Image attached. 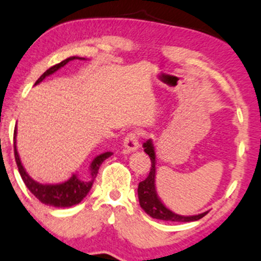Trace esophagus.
<instances>
[{"label": "esophagus", "mask_w": 261, "mask_h": 261, "mask_svg": "<svg viewBox=\"0 0 261 261\" xmlns=\"http://www.w3.org/2000/svg\"><path fill=\"white\" fill-rule=\"evenodd\" d=\"M140 147V133L134 131L128 133L124 139V150L125 153H131Z\"/></svg>", "instance_id": "obj_1"}]
</instances>
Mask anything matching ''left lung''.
I'll use <instances>...</instances> for the list:
<instances>
[{"mask_svg":"<svg viewBox=\"0 0 261 261\" xmlns=\"http://www.w3.org/2000/svg\"><path fill=\"white\" fill-rule=\"evenodd\" d=\"M144 152L149 155L150 158V171L148 176L141 181L139 184V202L141 208L147 213L153 219H159V220L164 221H178V222H190L196 221L202 219L203 216L208 214V212L202 213V214L193 215V216H182L178 214H175L171 210H169L166 206L161 202L155 192V152L154 147H153L152 141L148 140L146 143H143Z\"/></svg>","mask_w":261,"mask_h":261,"instance_id":"obj_1","label":"left lung"}]
</instances>
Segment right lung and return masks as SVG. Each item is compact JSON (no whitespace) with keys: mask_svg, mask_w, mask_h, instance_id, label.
I'll return each mask as SVG.
<instances>
[{"mask_svg":"<svg viewBox=\"0 0 261 261\" xmlns=\"http://www.w3.org/2000/svg\"><path fill=\"white\" fill-rule=\"evenodd\" d=\"M74 59L85 58L69 57L67 59H64L63 62L53 65V67L49 69H47L45 73L37 79L35 85L40 84L46 76L53 74L55 71H57L58 69L64 67L68 62L74 61ZM15 135H17V127L14 128V156L15 162H17L18 170H19V174L21 178H23L25 186L28 187V190H29L41 203L47 204V205L57 206V208H67V206H73L75 204H79L81 200L87 196V193L90 192L93 180H95V177L97 176V172H98L100 164L113 154L112 152H106L103 153V154L97 155L96 158L93 159V162L91 163V181H83L77 177V175H73L68 181L63 182V184L42 185L36 182L35 180H33V178L28 175V172L25 171L24 166L21 165L19 154H18L17 152V147H15Z\"/></svg>","mask_w":261,"mask_h":261,"instance_id":"obj_1","label":"right lung"}]
</instances>
